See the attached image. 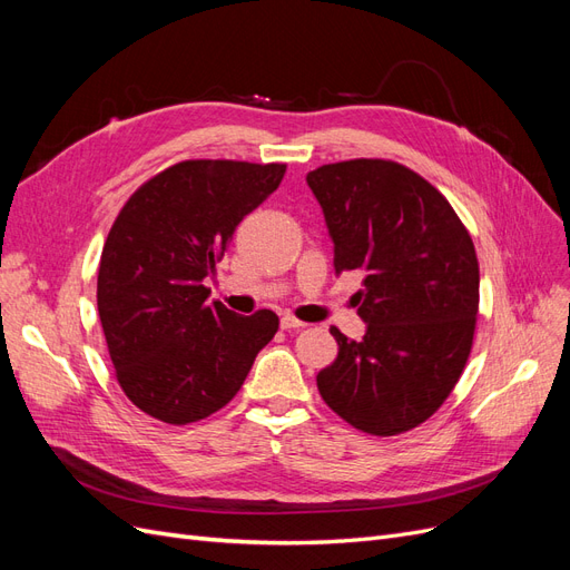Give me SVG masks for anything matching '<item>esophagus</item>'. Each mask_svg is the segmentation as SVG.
Returning <instances> with one entry per match:
<instances>
[{
  "mask_svg": "<svg viewBox=\"0 0 570 570\" xmlns=\"http://www.w3.org/2000/svg\"><path fill=\"white\" fill-rule=\"evenodd\" d=\"M306 323L304 321H299V318H295V316H283L281 318V327L283 331H299V327H304Z\"/></svg>",
  "mask_w": 570,
  "mask_h": 570,
  "instance_id": "1",
  "label": "esophagus"
}]
</instances>
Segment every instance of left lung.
<instances>
[{
    "label": "left lung",
    "instance_id": "obj_1",
    "mask_svg": "<svg viewBox=\"0 0 570 570\" xmlns=\"http://www.w3.org/2000/svg\"><path fill=\"white\" fill-rule=\"evenodd\" d=\"M333 239L335 273H364L366 333L331 327L337 358L316 375L323 402L371 435L416 428L442 406L469 361L480 273L469 230L406 166L354 159L306 174Z\"/></svg>",
    "mask_w": 570,
    "mask_h": 570
}]
</instances>
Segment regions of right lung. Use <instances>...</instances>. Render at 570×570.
<instances>
[{
    "mask_svg": "<svg viewBox=\"0 0 570 570\" xmlns=\"http://www.w3.org/2000/svg\"><path fill=\"white\" fill-rule=\"evenodd\" d=\"M285 164L183 161L126 202L101 249L97 308L118 385L164 423L185 425L226 406L278 333L209 302L235 228L278 189Z\"/></svg>",
    "mask_w": 570,
    "mask_h": 570,
    "instance_id": "obj_1",
    "label": "right lung"
}]
</instances>
